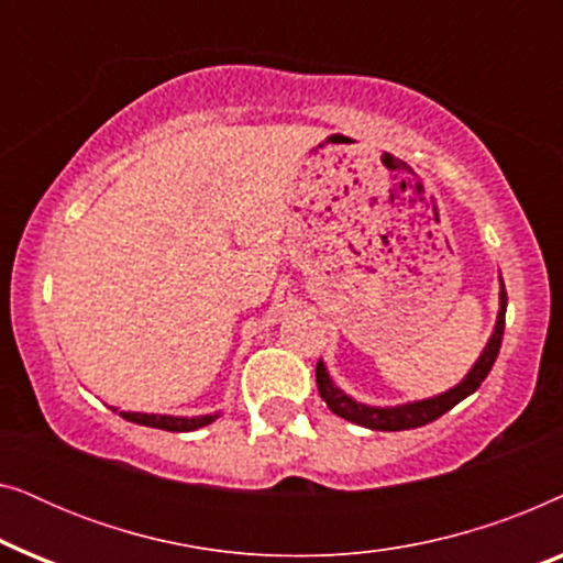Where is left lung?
Listing matches in <instances>:
<instances>
[{
    "label": "left lung",
    "instance_id": "1",
    "mask_svg": "<svg viewBox=\"0 0 563 563\" xmlns=\"http://www.w3.org/2000/svg\"><path fill=\"white\" fill-rule=\"evenodd\" d=\"M505 312H507V291L503 284V276H499V310H497V320L495 328H492V335L487 345H484L479 358L474 361V366L468 368V374L461 379L459 384H453L451 389L441 391V395L426 397V399H412V402H402V405H366L353 399L351 395L338 387L330 376L325 361H318V368H314V376H318V389L320 397L325 399V405L333 410L338 418L356 422L361 428H372V430H410V428H420L428 426L456 407L461 399H466L468 395H474L476 389L482 387V382L487 379V374L495 366L499 345H503V333H505Z\"/></svg>",
    "mask_w": 563,
    "mask_h": 563
}]
</instances>
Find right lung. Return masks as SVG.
<instances>
[{
  "label": "right lung",
  "instance_id": "1",
  "mask_svg": "<svg viewBox=\"0 0 563 563\" xmlns=\"http://www.w3.org/2000/svg\"><path fill=\"white\" fill-rule=\"evenodd\" d=\"M112 410L120 412V418H125L130 422H137V426L145 428H161V430H172V433H189V430H199L205 426H210L220 418L218 412L210 415H191V418H184V415H158V412H125L120 407H112Z\"/></svg>",
  "mask_w": 563,
  "mask_h": 563
}]
</instances>
